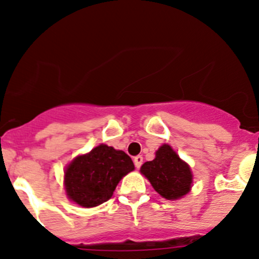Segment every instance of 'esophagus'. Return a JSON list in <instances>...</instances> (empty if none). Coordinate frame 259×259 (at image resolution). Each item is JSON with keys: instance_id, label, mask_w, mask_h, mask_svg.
Masks as SVG:
<instances>
[{"instance_id": "1", "label": "esophagus", "mask_w": 259, "mask_h": 259, "mask_svg": "<svg viewBox=\"0 0 259 259\" xmlns=\"http://www.w3.org/2000/svg\"><path fill=\"white\" fill-rule=\"evenodd\" d=\"M133 162H135L136 168H140V166L142 165V163H143V157H142V155H137V157H135Z\"/></svg>"}]
</instances>
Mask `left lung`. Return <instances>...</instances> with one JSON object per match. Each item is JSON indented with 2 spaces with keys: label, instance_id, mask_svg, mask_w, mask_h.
I'll use <instances>...</instances> for the list:
<instances>
[{
  "label": "left lung",
  "instance_id": "8db88e82",
  "mask_svg": "<svg viewBox=\"0 0 259 259\" xmlns=\"http://www.w3.org/2000/svg\"><path fill=\"white\" fill-rule=\"evenodd\" d=\"M141 173L149 180L154 190L166 200H178L190 191L193 173L188 163L180 159L169 144L155 152V158L141 166Z\"/></svg>",
  "mask_w": 259,
  "mask_h": 259
}]
</instances>
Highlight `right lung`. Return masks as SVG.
<instances>
[{
    "mask_svg": "<svg viewBox=\"0 0 259 259\" xmlns=\"http://www.w3.org/2000/svg\"><path fill=\"white\" fill-rule=\"evenodd\" d=\"M135 170L123 151L100 144L86 154L75 157L64 171L66 195L82 207H95L113 195L119 180Z\"/></svg>",
    "mask_w": 259,
    "mask_h": 259,
    "instance_id": "right-lung-1",
    "label": "right lung"
}]
</instances>
